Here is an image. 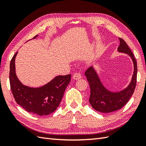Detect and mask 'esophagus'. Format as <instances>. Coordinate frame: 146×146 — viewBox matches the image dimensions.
Here are the masks:
<instances>
[{"mask_svg":"<svg viewBox=\"0 0 146 146\" xmlns=\"http://www.w3.org/2000/svg\"><path fill=\"white\" fill-rule=\"evenodd\" d=\"M82 78V74L80 72H76L73 75V78L75 80H79Z\"/></svg>","mask_w":146,"mask_h":146,"instance_id":"obj_1","label":"esophagus"}]
</instances>
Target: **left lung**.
Wrapping results in <instances>:
<instances>
[{"label": "left lung", "mask_w": 146, "mask_h": 146, "mask_svg": "<svg viewBox=\"0 0 146 146\" xmlns=\"http://www.w3.org/2000/svg\"><path fill=\"white\" fill-rule=\"evenodd\" d=\"M119 39L120 45L117 50L129 55L133 60L134 65L132 80L128 87L118 92L109 91L102 85L92 66L88 68L85 73L91 90L90 103L94 110L101 113H111L122 108L129 102L136 88L138 71L136 59L125 41L121 38Z\"/></svg>", "instance_id": "8db88e82"}]
</instances>
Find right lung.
I'll use <instances>...</instances> for the list:
<instances>
[{
	"instance_id": "obj_1",
	"label": "right lung",
	"mask_w": 146,
	"mask_h": 146,
	"mask_svg": "<svg viewBox=\"0 0 146 146\" xmlns=\"http://www.w3.org/2000/svg\"><path fill=\"white\" fill-rule=\"evenodd\" d=\"M38 36L36 35L33 39ZM13 56L10 64V83L13 97L17 104L26 111L36 115H48L55 111L63 98L71 75L59 76L46 85L39 88H30L23 85L15 72V58Z\"/></svg>"
}]
</instances>
